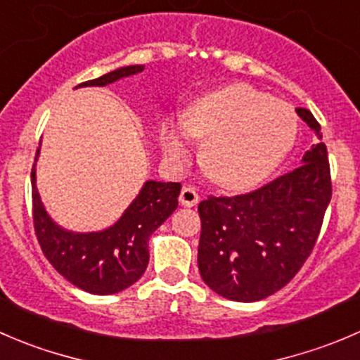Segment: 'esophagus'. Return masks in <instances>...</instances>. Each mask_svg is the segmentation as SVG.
Segmentation results:
<instances>
[{"label":"esophagus","instance_id":"1","mask_svg":"<svg viewBox=\"0 0 360 360\" xmlns=\"http://www.w3.org/2000/svg\"><path fill=\"white\" fill-rule=\"evenodd\" d=\"M180 202L184 206H195L199 202V194L194 187H184L180 192Z\"/></svg>","mask_w":360,"mask_h":360}]
</instances>
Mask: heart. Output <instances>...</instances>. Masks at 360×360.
Listing matches in <instances>:
<instances>
[{
	"instance_id": "obj_1",
	"label": "heart",
	"mask_w": 360,
	"mask_h": 360,
	"mask_svg": "<svg viewBox=\"0 0 360 360\" xmlns=\"http://www.w3.org/2000/svg\"><path fill=\"white\" fill-rule=\"evenodd\" d=\"M292 106L245 84L227 85L195 99L184 126L168 122L161 143L173 161L187 155L188 134L206 140L202 166L213 181L245 191L268 179L297 140Z\"/></svg>"
}]
</instances>
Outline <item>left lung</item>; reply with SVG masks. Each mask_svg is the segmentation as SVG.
<instances>
[{
  "label": "left lung",
  "instance_id": "8db88e82",
  "mask_svg": "<svg viewBox=\"0 0 360 360\" xmlns=\"http://www.w3.org/2000/svg\"><path fill=\"white\" fill-rule=\"evenodd\" d=\"M296 112L320 136L311 112ZM330 195L326 143L313 145L300 168L255 191L231 198L208 195L198 206L201 278L233 301H261L275 294L311 254Z\"/></svg>",
  "mask_w": 360,
  "mask_h": 360
}]
</instances>
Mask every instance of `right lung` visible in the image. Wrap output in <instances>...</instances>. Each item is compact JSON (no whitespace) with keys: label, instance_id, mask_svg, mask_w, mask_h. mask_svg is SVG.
I'll use <instances>...</instances> for the list:
<instances>
[{"label":"right lung","instance_id":"right-lung-1","mask_svg":"<svg viewBox=\"0 0 360 360\" xmlns=\"http://www.w3.org/2000/svg\"><path fill=\"white\" fill-rule=\"evenodd\" d=\"M140 71H143L140 64L124 66L94 80L82 82L78 87H103ZM38 152L40 148L37 158ZM31 188L34 233L45 257L75 287L106 296L120 292L141 278L148 264V238L176 210L181 185L176 181H147L124 215L99 233H70L52 222L38 195L34 165Z\"/></svg>","mask_w":360,"mask_h":360}]
</instances>
